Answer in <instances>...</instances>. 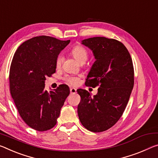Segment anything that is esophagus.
<instances>
[{"instance_id": "34e87169", "label": "esophagus", "mask_w": 158, "mask_h": 158, "mask_svg": "<svg viewBox=\"0 0 158 158\" xmlns=\"http://www.w3.org/2000/svg\"><path fill=\"white\" fill-rule=\"evenodd\" d=\"M70 93H71V94H76V93H77V89H74V88H71V89H70Z\"/></svg>"}]
</instances>
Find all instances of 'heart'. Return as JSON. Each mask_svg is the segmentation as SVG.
<instances>
[{
  "instance_id": "obj_1",
  "label": "heart",
  "mask_w": 158,
  "mask_h": 158,
  "mask_svg": "<svg viewBox=\"0 0 158 158\" xmlns=\"http://www.w3.org/2000/svg\"><path fill=\"white\" fill-rule=\"evenodd\" d=\"M72 54L74 56L75 59L77 61H79L80 63L85 62L88 58V52L86 49L81 46H77L74 48L72 51ZM62 60H63V57L61 56L57 57L56 60V66L60 67L61 65ZM66 81L71 85H77L79 83V77H68L66 78Z\"/></svg>"
}]
</instances>
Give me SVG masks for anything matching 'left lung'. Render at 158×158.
<instances>
[{
	"instance_id": "left-lung-1",
	"label": "left lung",
	"mask_w": 158,
	"mask_h": 158,
	"mask_svg": "<svg viewBox=\"0 0 158 158\" xmlns=\"http://www.w3.org/2000/svg\"><path fill=\"white\" fill-rule=\"evenodd\" d=\"M81 44L96 59L85 84L99 88L94 97L86 90H77L81 96L78 116L89 131H104L118 121L128 103L134 84L133 62L127 48L115 39L93 37Z\"/></svg>"
}]
</instances>
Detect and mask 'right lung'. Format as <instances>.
I'll return each mask as SVG.
<instances>
[{
  "label": "right lung",
  "mask_w": 158,
  "mask_h": 158,
  "mask_svg": "<svg viewBox=\"0 0 158 158\" xmlns=\"http://www.w3.org/2000/svg\"><path fill=\"white\" fill-rule=\"evenodd\" d=\"M69 42L48 36L34 37L22 44L12 58L11 96L22 119L36 131H47L56 124L69 94L66 84L50 92L45 90L46 77L56 72L57 56Z\"/></svg>",
  "instance_id": "obj_1"
}]
</instances>
